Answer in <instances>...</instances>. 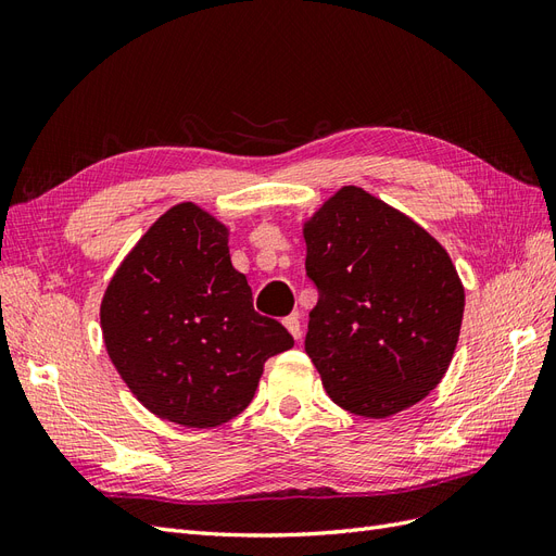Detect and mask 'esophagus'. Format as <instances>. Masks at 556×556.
Wrapping results in <instances>:
<instances>
[{
  "instance_id": "34e87169",
  "label": "esophagus",
  "mask_w": 556,
  "mask_h": 556,
  "mask_svg": "<svg viewBox=\"0 0 556 556\" xmlns=\"http://www.w3.org/2000/svg\"><path fill=\"white\" fill-rule=\"evenodd\" d=\"M282 325H285V329H288L294 339L299 341V336H301V325H299V315L294 313V315H288L282 319Z\"/></svg>"
}]
</instances>
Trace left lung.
<instances>
[{
    "label": "left lung",
    "instance_id": "obj_1",
    "mask_svg": "<svg viewBox=\"0 0 556 556\" xmlns=\"http://www.w3.org/2000/svg\"><path fill=\"white\" fill-rule=\"evenodd\" d=\"M317 288L306 352L333 403L382 419L422 401L452 362L464 285L408 215L345 185L304 223Z\"/></svg>",
    "mask_w": 556,
    "mask_h": 556
}]
</instances>
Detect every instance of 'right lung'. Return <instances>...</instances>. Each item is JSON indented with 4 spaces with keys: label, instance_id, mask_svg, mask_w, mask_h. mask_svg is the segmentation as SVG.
I'll list each match as a JSON object with an SVG mask.
<instances>
[{
    "label": "right lung",
    "instance_id": "1",
    "mask_svg": "<svg viewBox=\"0 0 556 556\" xmlns=\"http://www.w3.org/2000/svg\"><path fill=\"white\" fill-rule=\"evenodd\" d=\"M229 229L192 201L160 215L117 266L99 308L104 345L143 406L174 425L220 427L248 408L264 362L294 339L252 308Z\"/></svg>",
    "mask_w": 556,
    "mask_h": 556
}]
</instances>
